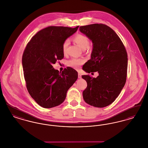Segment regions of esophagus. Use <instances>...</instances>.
<instances>
[{
	"label": "esophagus",
	"mask_w": 148,
	"mask_h": 148,
	"mask_svg": "<svg viewBox=\"0 0 148 148\" xmlns=\"http://www.w3.org/2000/svg\"><path fill=\"white\" fill-rule=\"evenodd\" d=\"M82 77V75L80 73H78V78L80 79Z\"/></svg>",
	"instance_id": "1"
}]
</instances>
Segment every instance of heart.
Here are the masks:
<instances>
[{
    "label": "heart",
    "instance_id": "1",
    "mask_svg": "<svg viewBox=\"0 0 148 148\" xmlns=\"http://www.w3.org/2000/svg\"><path fill=\"white\" fill-rule=\"evenodd\" d=\"M73 40L77 44V45L82 49H86L89 45V40L87 36L83 34H79L75 35L73 38ZM69 44V41L68 39L65 40L62 46V50L64 54H66L67 48ZM84 63V60L80 59H77V58H72L69 61H68L67 64L69 66L73 68L74 69H77L82 64Z\"/></svg>",
    "mask_w": 148,
    "mask_h": 148
}]
</instances>
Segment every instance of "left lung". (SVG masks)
I'll return each instance as SVG.
<instances>
[{
    "label": "left lung",
    "mask_w": 148,
    "mask_h": 148,
    "mask_svg": "<svg viewBox=\"0 0 148 148\" xmlns=\"http://www.w3.org/2000/svg\"><path fill=\"white\" fill-rule=\"evenodd\" d=\"M79 30L92 42L91 59L85 64L86 72L98 71L99 75H82L87 87L83 92L85 101L103 108L111 104L119 96L127 80V50L116 33L103 24L82 26Z\"/></svg>",
    "instance_id": "8db88e82"
}]
</instances>
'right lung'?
I'll list each match as a JSON object with an SVG mask.
<instances>
[{
  "mask_svg": "<svg viewBox=\"0 0 148 148\" xmlns=\"http://www.w3.org/2000/svg\"><path fill=\"white\" fill-rule=\"evenodd\" d=\"M72 28L50 26L39 31L27 44L22 56V65L29 94L44 108L59 106L68 89L77 79V72L68 67L62 73L53 64L64 58V42L75 33Z\"/></svg>",
  "mask_w": 148,
  "mask_h": 148,
  "instance_id": "obj_1",
  "label": "right lung"
}]
</instances>
